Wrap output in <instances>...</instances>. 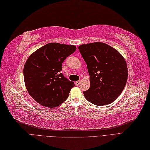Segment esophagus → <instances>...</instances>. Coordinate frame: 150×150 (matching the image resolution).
I'll return each instance as SVG.
<instances>
[{"label":"esophagus","mask_w":150,"mask_h":150,"mask_svg":"<svg viewBox=\"0 0 150 150\" xmlns=\"http://www.w3.org/2000/svg\"><path fill=\"white\" fill-rule=\"evenodd\" d=\"M80 83H81V80L76 81H75V85L79 86V85L80 84Z\"/></svg>","instance_id":"obj_1"}]
</instances>
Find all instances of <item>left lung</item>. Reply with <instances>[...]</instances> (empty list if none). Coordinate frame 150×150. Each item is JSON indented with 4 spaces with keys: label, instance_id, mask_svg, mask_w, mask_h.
Returning <instances> with one entry per match:
<instances>
[{
    "label": "left lung",
    "instance_id": "1",
    "mask_svg": "<svg viewBox=\"0 0 150 150\" xmlns=\"http://www.w3.org/2000/svg\"><path fill=\"white\" fill-rule=\"evenodd\" d=\"M87 65L90 86L85 98L97 106L112 103L122 93L128 79L127 62L120 53L103 42L79 47Z\"/></svg>",
    "mask_w": 150,
    "mask_h": 150
}]
</instances>
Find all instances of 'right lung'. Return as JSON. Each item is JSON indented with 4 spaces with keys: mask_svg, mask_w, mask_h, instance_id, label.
Instances as JSON below:
<instances>
[{
    "mask_svg": "<svg viewBox=\"0 0 150 150\" xmlns=\"http://www.w3.org/2000/svg\"><path fill=\"white\" fill-rule=\"evenodd\" d=\"M76 49L75 45L49 43L28 57L23 67L24 81L38 103L55 108L68 98L74 83L61 73L62 65Z\"/></svg>",
    "mask_w": 150,
    "mask_h": 150,
    "instance_id": "obj_1",
    "label": "right lung"
}]
</instances>
